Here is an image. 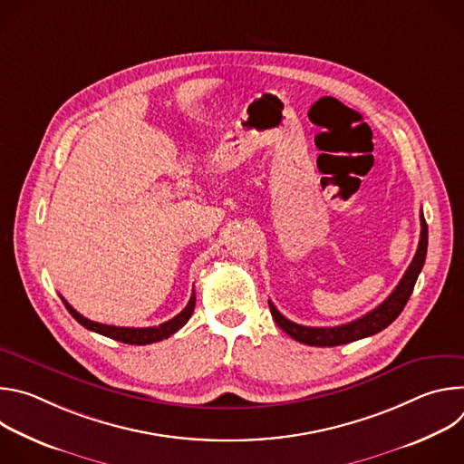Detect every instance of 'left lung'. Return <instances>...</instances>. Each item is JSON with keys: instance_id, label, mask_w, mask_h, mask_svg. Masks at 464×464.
Wrapping results in <instances>:
<instances>
[{"instance_id": "8db88e82", "label": "left lung", "mask_w": 464, "mask_h": 464, "mask_svg": "<svg viewBox=\"0 0 464 464\" xmlns=\"http://www.w3.org/2000/svg\"><path fill=\"white\" fill-rule=\"evenodd\" d=\"M426 251H428V224L424 220V215L420 213V240H419V247L410 264V268L406 270L401 283L396 285L392 294L382 304H378L374 310L362 315L360 319H354V321H351L347 324H340V326H303V324H297V323L286 319L276 308V304L272 301H268L272 315H274L276 323L279 324V328H283L290 338H294L299 343L312 345V347H336V345H345V343L372 336V334L380 333V330H383L385 326H389L404 310L408 299L413 294L417 277L424 266Z\"/></svg>"}]
</instances>
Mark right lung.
Wrapping results in <instances>:
<instances>
[{
    "label": "right lung",
    "mask_w": 464,
    "mask_h": 464,
    "mask_svg": "<svg viewBox=\"0 0 464 464\" xmlns=\"http://www.w3.org/2000/svg\"><path fill=\"white\" fill-rule=\"evenodd\" d=\"M65 308L70 310V314L82 324L86 326L88 330H92V333H97V334H102L106 338H111L115 342H121V343H128V345H149V343H156V342H161L169 336H172L174 333H178V330L188 321V317L192 315V310H194V304H196V294H194V288H192V294H190V299L187 303V306L172 319L161 323L160 326H145V328H134V326H113V324H102V323H97V321H92L84 315H81L68 301H65L62 297Z\"/></svg>",
    "instance_id": "right-lung-1"
}]
</instances>
